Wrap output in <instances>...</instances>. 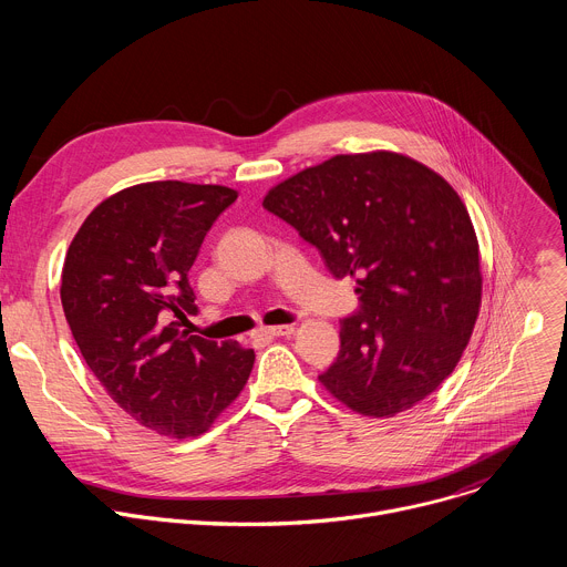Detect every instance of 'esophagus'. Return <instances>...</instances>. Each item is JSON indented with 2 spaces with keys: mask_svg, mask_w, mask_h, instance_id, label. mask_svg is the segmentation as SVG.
<instances>
[{
  "mask_svg": "<svg viewBox=\"0 0 567 567\" xmlns=\"http://www.w3.org/2000/svg\"><path fill=\"white\" fill-rule=\"evenodd\" d=\"M293 334V326H278V328H260L256 332V337L260 339H276V337H291Z\"/></svg>",
  "mask_w": 567,
  "mask_h": 567,
  "instance_id": "1",
  "label": "esophagus"
}]
</instances>
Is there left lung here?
Masks as SVG:
<instances>
[{
  "label": "left lung",
  "mask_w": 567,
  "mask_h": 567,
  "mask_svg": "<svg viewBox=\"0 0 567 567\" xmlns=\"http://www.w3.org/2000/svg\"><path fill=\"white\" fill-rule=\"evenodd\" d=\"M262 206L357 282L361 311L318 381L359 415L394 417L455 370L480 313L477 235L453 186L420 161L337 154L276 184Z\"/></svg>",
  "instance_id": "1"
}]
</instances>
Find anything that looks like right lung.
Here are the masks:
<instances>
[{"label":"right lung","mask_w":567,"mask_h":567,"mask_svg":"<svg viewBox=\"0 0 567 567\" xmlns=\"http://www.w3.org/2000/svg\"><path fill=\"white\" fill-rule=\"evenodd\" d=\"M235 199L228 186L136 184L103 199L64 256L60 300L80 354L116 406L158 435L206 433L254 370V350L173 320L197 311L188 271Z\"/></svg>","instance_id":"1"}]
</instances>
